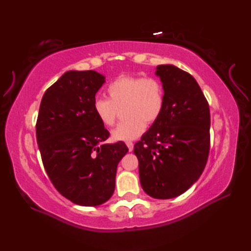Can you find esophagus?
<instances>
[{"label": "esophagus", "instance_id": "obj_1", "mask_svg": "<svg viewBox=\"0 0 251 251\" xmlns=\"http://www.w3.org/2000/svg\"><path fill=\"white\" fill-rule=\"evenodd\" d=\"M126 145H127V147H128V151H131L134 150V144L131 143V142H127Z\"/></svg>", "mask_w": 251, "mask_h": 251}]
</instances>
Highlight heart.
<instances>
[{
    "instance_id": "b5f03b06",
    "label": "heart",
    "mask_w": 251,
    "mask_h": 251,
    "mask_svg": "<svg viewBox=\"0 0 251 251\" xmlns=\"http://www.w3.org/2000/svg\"><path fill=\"white\" fill-rule=\"evenodd\" d=\"M107 97H97L93 103L96 117L105 126L115 123L118 109H123L125 121L112 131V138L129 142L146 130V122H156L165 107V90L158 78L147 76H120L108 85Z\"/></svg>"
}]
</instances>
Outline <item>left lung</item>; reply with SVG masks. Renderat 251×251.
I'll return each instance as SVG.
<instances>
[{
	"instance_id": "obj_1",
	"label": "left lung",
	"mask_w": 251,
	"mask_h": 251,
	"mask_svg": "<svg viewBox=\"0 0 251 251\" xmlns=\"http://www.w3.org/2000/svg\"><path fill=\"white\" fill-rule=\"evenodd\" d=\"M165 90L160 117L134 146L139 180L152 198L184 194L205 169L210 148L209 105L192 75L166 64L156 67Z\"/></svg>"
}]
</instances>
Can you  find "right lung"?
Returning <instances> with one entry per match:
<instances>
[{"mask_svg": "<svg viewBox=\"0 0 251 251\" xmlns=\"http://www.w3.org/2000/svg\"><path fill=\"white\" fill-rule=\"evenodd\" d=\"M105 76L69 71L46 90L36 122L44 168L58 193L79 206H99L115 190L117 165L128 148L104 144L109 133L93 110Z\"/></svg>", "mask_w": 251, "mask_h": 251, "instance_id": "obj_1", "label": "right lung"}]
</instances>
